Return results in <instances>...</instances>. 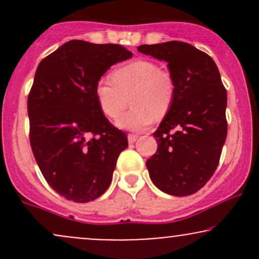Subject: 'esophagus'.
Masks as SVG:
<instances>
[{"label": "esophagus", "mask_w": 259, "mask_h": 259, "mask_svg": "<svg viewBox=\"0 0 259 259\" xmlns=\"http://www.w3.org/2000/svg\"><path fill=\"white\" fill-rule=\"evenodd\" d=\"M138 134H129V135H127V141H129V144H134V142L138 140Z\"/></svg>", "instance_id": "34e87169"}]
</instances>
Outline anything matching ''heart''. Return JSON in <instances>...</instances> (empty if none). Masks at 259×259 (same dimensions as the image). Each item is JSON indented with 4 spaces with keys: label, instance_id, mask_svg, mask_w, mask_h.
<instances>
[{
    "label": "heart",
    "instance_id": "1",
    "mask_svg": "<svg viewBox=\"0 0 259 259\" xmlns=\"http://www.w3.org/2000/svg\"><path fill=\"white\" fill-rule=\"evenodd\" d=\"M95 95L108 118H117L127 103L133 108L117 119L126 130H142L169 112L175 97V81L168 70L150 59H136L118 68L112 79L103 78L96 84Z\"/></svg>",
    "mask_w": 259,
    "mask_h": 259
}]
</instances>
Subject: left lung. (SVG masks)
<instances>
[{"instance_id":"left-lung-1","label":"left lung","mask_w":259,"mask_h":259,"mask_svg":"<svg viewBox=\"0 0 259 259\" xmlns=\"http://www.w3.org/2000/svg\"><path fill=\"white\" fill-rule=\"evenodd\" d=\"M138 51L165 61L175 97L153 133L158 148L146 167L160 191L189 196L202 189L218 167L228 134L227 90L207 53L181 41L141 45Z\"/></svg>"}]
</instances>
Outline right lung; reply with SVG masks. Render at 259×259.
<instances>
[{
    "label": "right lung",
    "instance_id": "1",
    "mask_svg": "<svg viewBox=\"0 0 259 259\" xmlns=\"http://www.w3.org/2000/svg\"><path fill=\"white\" fill-rule=\"evenodd\" d=\"M133 53L120 45L72 40L38 64L28 97L30 145L41 173L57 194L85 203L108 189L125 133L101 111L96 84Z\"/></svg>",
    "mask_w": 259,
    "mask_h": 259
}]
</instances>
